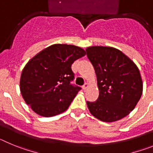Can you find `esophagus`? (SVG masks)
Masks as SVG:
<instances>
[{"instance_id":"34e87169","label":"esophagus","mask_w":153,"mask_h":153,"mask_svg":"<svg viewBox=\"0 0 153 153\" xmlns=\"http://www.w3.org/2000/svg\"><path fill=\"white\" fill-rule=\"evenodd\" d=\"M88 86H89L88 83H85V84L83 85V90H86V89L88 88Z\"/></svg>"}]
</instances>
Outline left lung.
Segmentation results:
<instances>
[{
    "label": "left lung",
    "mask_w": 153,
    "mask_h": 153,
    "mask_svg": "<svg viewBox=\"0 0 153 153\" xmlns=\"http://www.w3.org/2000/svg\"><path fill=\"white\" fill-rule=\"evenodd\" d=\"M87 57L97 78L100 95L86 104L91 114L103 122H114L126 117L143 93L140 70L119 50L109 47L86 48Z\"/></svg>",
    "instance_id": "left-lung-1"
}]
</instances>
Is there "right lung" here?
I'll list each match as a JSON object with an SVG mask.
<instances>
[{
    "label": "right lung",
    "mask_w": 153,
    "mask_h": 153,
    "mask_svg": "<svg viewBox=\"0 0 153 153\" xmlns=\"http://www.w3.org/2000/svg\"><path fill=\"white\" fill-rule=\"evenodd\" d=\"M86 55L74 45L53 44L40 51L24 67L20 81L26 103L42 117H53L68 109L81 87L72 84L71 65Z\"/></svg>",
    "instance_id": "right-lung-1"
}]
</instances>
